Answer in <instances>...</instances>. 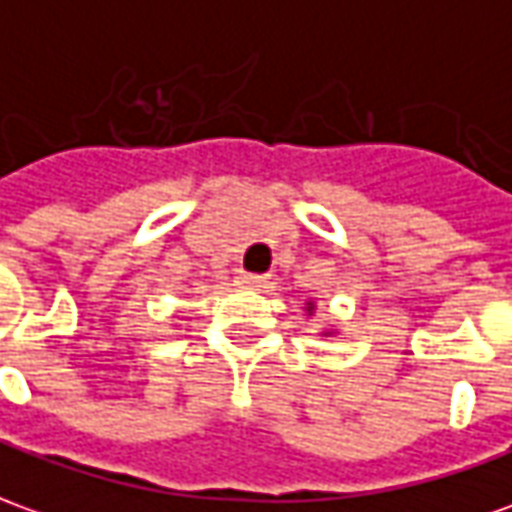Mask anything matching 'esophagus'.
<instances>
[{
  "mask_svg": "<svg viewBox=\"0 0 512 512\" xmlns=\"http://www.w3.org/2000/svg\"><path fill=\"white\" fill-rule=\"evenodd\" d=\"M236 284H242V287H262L264 276H256V273H245V270H239V273H236Z\"/></svg>",
  "mask_w": 512,
  "mask_h": 512,
  "instance_id": "1",
  "label": "esophagus"
}]
</instances>
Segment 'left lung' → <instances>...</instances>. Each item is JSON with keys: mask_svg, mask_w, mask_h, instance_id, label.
Wrapping results in <instances>:
<instances>
[{"mask_svg": "<svg viewBox=\"0 0 512 512\" xmlns=\"http://www.w3.org/2000/svg\"><path fill=\"white\" fill-rule=\"evenodd\" d=\"M306 312H309V315H312V312H315V301H309V303H306ZM326 334H329V331H326Z\"/></svg>", "mask_w": 512, "mask_h": 512, "instance_id": "8db88e82", "label": "left lung"}]
</instances>
